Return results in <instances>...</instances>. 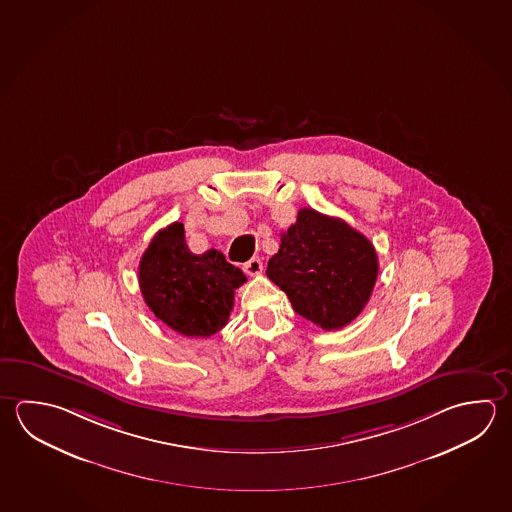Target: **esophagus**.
I'll return each mask as SVG.
<instances>
[{"label":"esophagus","instance_id":"1","mask_svg":"<svg viewBox=\"0 0 512 512\" xmlns=\"http://www.w3.org/2000/svg\"><path fill=\"white\" fill-rule=\"evenodd\" d=\"M243 270L249 274V276H256L263 270V261L260 258H251L247 263H243Z\"/></svg>","mask_w":512,"mask_h":512}]
</instances>
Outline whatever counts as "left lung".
<instances>
[{
    "label": "left lung",
    "mask_w": 512,
    "mask_h": 512,
    "mask_svg": "<svg viewBox=\"0 0 512 512\" xmlns=\"http://www.w3.org/2000/svg\"><path fill=\"white\" fill-rule=\"evenodd\" d=\"M377 274V252L364 234L308 207L281 233L267 265V276L292 308L323 330H339L363 312Z\"/></svg>",
    "instance_id": "left-lung-1"
}]
</instances>
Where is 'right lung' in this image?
Returning a JSON list of instances; mask_svg holds the SVG:
<instances>
[{
	"label": "right lung",
	"instance_id": "add662e5",
	"mask_svg": "<svg viewBox=\"0 0 512 512\" xmlns=\"http://www.w3.org/2000/svg\"><path fill=\"white\" fill-rule=\"evenodd\" d=\"M247 281L222 252L193 254L184 225L158 231L139 265L142 298L151 312L178 334L209 337L222 330L233 310L234 290Z\"/></svg>",
	"mask_w": 512,
	"mask_h": 512
}]
</instances>
